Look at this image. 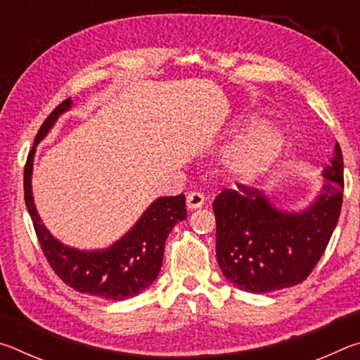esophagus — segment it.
<instances>
[{"label":"esophagus","mask_w":360,"mask_h":360,"mask_svg":"<svg viewBox=\"0 0 360 360\" xmlns=\"http://www.w3.org/2000/svg\"><path fill=\"white\" fill-rule=\"evenodd\" d=\"M186 205H187V210H198L202 208L205 205V195L200 193V192H191L186 197Z\"/></svg>","instance_id":"esophagus-1"}]
</instances>
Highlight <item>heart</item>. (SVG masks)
Instances as JSON below:
<instances>
[{
  "label": "heart",
  "instance_id": "1",
  "mask_svg": "<svg viewBox=\"0 0 360 360\" xmlns=\"http://www.w3.org/2000/svg\"><path fill=\"white\" fill-rule=\"evenodd\" d=\"M255 119L251 117L248 122ZM284 149L285 136L281 129L273 122H265L229 146L222 155V163L225 172L235 181L252 182L275 165Z\"/></svg>",
  "mask_w": 360,
  "mask_h": 360
}]
</instances>
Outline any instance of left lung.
Listing matches in <instances>:
<instances>
[{
    "label": "left lung",
    "mask_w": 360,
    "mask_h": 360,
    "mask_svg": "<svg viewBox=\"0 0 360 360\" xmlns=\"http://www.w3.org/2000/svg\"><path fill=\"white\" fill-rule=\"evenodd\" d=\"M322 187L300 211L276 208L255 187L238 184L217 195L216 255L222 275L252 294L304 281L324 254L343 203V155L338 143L322 165Z\"/></svg>",
    "instance_id": "obj_1"
}]
</instances>
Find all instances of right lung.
Here are the masks:
<instances>
[{"mask_svg":"<svg viewBox=\"0 0 360 360\" xmlns=\"http://www.w3.org/2000/svg\"><path fill=\"white\" fill-rule=\"evenodd\" d=\"M71 106L72 101L68 98L53 109L34 138L23 173L27 210L32 216L42 252L63 283L82 294L125 300L141 294L157 279L167 236L176 224L187 217L186 197L181 193L176 197L154 200L136 224L106 249L84 251L57 240L42 224L36 210L32 191L33 160L36 146L47 136L60 115Z\"/></svg>","mask_w":360,"mask_h":360,"instance_id":"right-lung-1","label":"right lung"}]
</instances>
